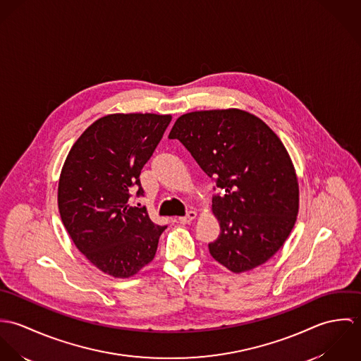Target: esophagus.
<instances>
[{
  "label": "esophagus",
  "mask_w": 361,
  "mask_h": 361,
  "mask_svg": "<svg viewBox=\"0 0 361 361\" xmlns=\"http://www.w3.org/2000/svg\"><path fill=\"white\" fill-rule=\"evenodd\" d=\"M196 215H197V214H196V211H192V209H190V211H188V212H186V215H185V216H179V218H178V221H179L180 224H189L190 221H193V219L196 218Z\"/></svg>",
  "instance_id": "1"
}]
</instances>
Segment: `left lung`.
<instances>
[{"label":"left lung","instance_id":"1","mask_svg":"<svg viewBox=\"0 0 361 361\" xmlns=\"http://www.w3.org/2000/svg\"><path fill=\"white\" fill-rule=\"evenodd\" d=\"M169 139H178L221 192L212 211L221 233L209 255L232 272L264 264L288 239L299 211L293 164L278 136L240 109L185 114Z\"/></svg>","mask_w":361,"mask_h":361}]
</instances>
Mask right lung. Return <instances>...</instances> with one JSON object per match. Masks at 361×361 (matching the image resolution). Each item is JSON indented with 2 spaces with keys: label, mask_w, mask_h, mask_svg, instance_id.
<instances>
[{
  "label": "right lung",
  "mask_w": 361,
  "mask_h": 361,
  "mask_svg": "<svg viewBox=\"0 0 361 361\" xmlns=\"http://www.w3.org/2000/svg\"><path fill=\"white\" fill-rule=\"evenodd\" d=\"M172 116L112 114L89 126L71 149L58 185V208L75 246L105 274L128 278L155 256L166 225L154 224L140 173Z\"/></svg>",
  "instance_id": "1"
}]
</instances>
